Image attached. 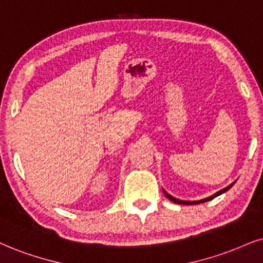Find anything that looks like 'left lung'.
Instances as JSON below:
<instances>
[{
	"mask_svg": "<svg viewBox=\"0 0 263 263\" xmlns=\"http://www.w3.org/2000/svg\"><path fill=\"white\" fill-rule=\"evenodd\" d=\"M235 184V181H233V183L231 184V185H228L227 187H224V189H222V190H219V191H217L216 194H213L212 196H210V197H206V199H202V200H199V201H184V200H179V199H176V197H173L172 195H170V194L167 193V191H164L163 190V194L164 195H166L168 199H170L171 201H173L174 203H180V205H197V203H203V202H206V201H210V200H212V199H215V197H217V196H219L221 195V194H223V193H226V191H228L229 189H231V187L234 185Z\"/></svg>",
	"mask_w": 263,
	"mask_h": 263,
	"instance_id": "obj_1",
	"label": "left lung"
}]
</instances>
